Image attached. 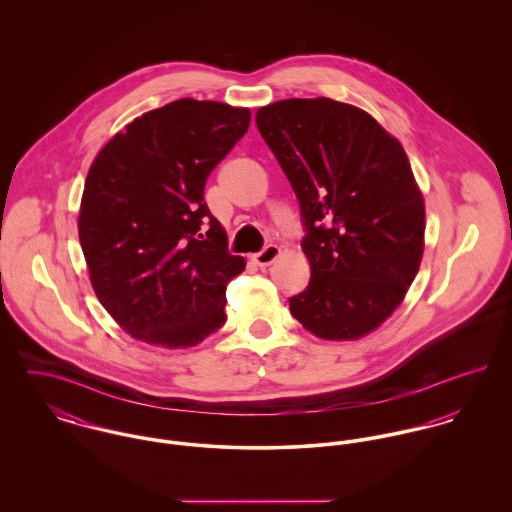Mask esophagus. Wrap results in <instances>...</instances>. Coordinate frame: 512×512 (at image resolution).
Masks as SVG:
<instances>
[{"instance_id": "obj_1", "label": "esophagus", "mask_w": 512, "mask_h": 512, "mask_svg": "<svg viewBox=\"0 0 512 512\" xmlns=\"http://www.w3.org/2000/svg\"><path fill=\"white\" fill-rule=\"evenodd\" d=\"M280 254H282V248H280L278 244H268V246L262 248L258 254H254V262H256L258 266L266 268V266L274 264V262L280 258Z\"/></svg>"}]
</instances>
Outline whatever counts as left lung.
<instances>
[{
	"label": "left lung",
	"mask_w": 512,
	"mask_h": 512,
	"mask_svg": "<svg viewBox=\"0 0 512 512\" xmlns=\"http://www.w3.org/2000/svg\"><path fill=\"white\" fill-rule=\"evenodd\" d=\"M256 126L297 195L311 266L290 299L315 337L355 341L404 301L422 254L426 207L402 144L368 112L331 98L258 108Z\"/></svg>",
	"instance_id": "obj_1"
}]
</instances>
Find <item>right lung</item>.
<instances>
[{
	"label": "right lung",
	"mask_w": 512,
	"mask_h": 512,
	"mask_svg": "<svg viewBox=\"0 0 512 512\" xmlns=\"http://www.w3.org/2000/svg\"><path fill=\"white\" fill-rule=\"evenodd\" d=\"M250 110L181 98L130 122L94 157L78 211L90 284L134 339L187 349L226 321V286L246 262L203 199L246 134Z\"/></svg>",
	"instance_id": "right-lung-1"
}]
</instances>
